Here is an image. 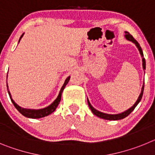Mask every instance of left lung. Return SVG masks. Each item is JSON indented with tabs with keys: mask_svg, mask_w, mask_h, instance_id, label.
<instances>
[{
	"mask_svg": "<svg viewBox=\"0 0 155 155\" xmlns=\"http://www.w3.org/2000/svg\"><path fill=\"white\" fill-rule=\"evenodd\" d=\"M125 37L126 39H127V40L129 41H131V42H133L134 43H135V45L137 46V47L138 48V50H139L140 51V55L143 57V51H142V49L141 47L140 46V44L137 42V41L136 40V39H134V37H133L132 35H130V34L129 33L128 31H126V35H125ZM142 61H143V70H145V68H146V63H145V59L143 58L142 59ZM143 87H144V84H143V87H142V89H141V92H140V94L139 97H138L137 100V102H135V104H134V105H133L132 107L130 108L129 109H127V111H125V112H124V113H120V114H116V115H111V114H106V113H101V112H99V111L96 110L95 109H94V108L91 106V105L90 104L89 101H88V99H87V104H88V105H89V108L91 109V112L93 113V114L95 115V116H97L98 117H99V118H102V119H104V120H122V119L125 118V117H127V116H129V115L131 113H132L133 111H134V109H135V107H136L137 105H138V103L140 102V101L141 100L142 98V96H143Z\"/></svg>",
	"mask_w": 155,
	"mask_h": 155,
	"instance_id": "obj_1",
	"label": "left lung"
}]
</instances>
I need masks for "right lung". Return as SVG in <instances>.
Listing matches in <instances>:
<instances>
[{
  "mask_svg": "<svg viewBox=\"0 0 155 155\" xmlns=\"http://www.w3.org/2000/svg\"><path fill=\"white\" fill-rule=\"evenodd\" d=\"M22 36H23V34L21 35V36L20 37V39H19V42H20V40H21V37ZM70 78H71V77L69 76L68 78L66 79L64 85L62 86L61 91H60V93H59V95L57 96V98H56L55 101H54V102H53L51 105H49V106H47L46 108H44V109H23V108H21L20 106H19V105H18L15 102H14L13 99L12 98L10 91H8V83H7V87H8V94H9V96H10V98H11V100H12V103L14 104L15 107L17 109V110L18 111L19 113H21V114H22L24 116H25V117H28V118L39 119V118H42V117H44V116H48V115L51 114L52 113H53V112L56 110V109H57V105H59V103H60V102H61V94H62L63 91H64V87H65V86L67 85V84H68V81H69Z\"/></svg>",
  "mask_w": 155,
  "mask_h": 155,
  "instance_id": "1",
  "label": "right lung"
}]
</instances>
